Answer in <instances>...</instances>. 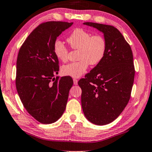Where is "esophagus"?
<instances>
[{"mask_svg": "<svg viewBox=\"0 0 152 152\" xmlns=\"http://www.w3.org/2000/svg\"><path fill=\"white\" fill-rule=\"evenodd\" d=\"M77 82H78V80H76V79H74V80H73V83H74L75 85H77Z\"/></svg>", "mask_w": 152, "mask_h": 152, "instance_id": "obj_1", "label": "esophagus"}]
</instances>
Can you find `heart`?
Returning a JSON list of instances; mask_svg holds the SVG:
<instances>
[{"mask_svg": "<svg viewBox=\"0 0 152 152\" xmlns=\"http://www.w3.org/2000/svg\"><path fill=\"white\" fill-rule=\"evenodd\" d=\"M68 42L72 48L80 50L78 54L80 61L65 65L61 68L63 74L72 77L82 76L89 64H99L105 56L107 50V42L102 35H92L82 28H77L72 31L68 37ZM53 49L57 58L61 61L68 60V50L62 41H55Z\"/></svg>", "mask_w": 152, "mask_h": 152, "instance_id": "b5f03b06", "label": "heart"}]
</instances>
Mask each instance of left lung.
<instances>
[{
    "label": "left lung",
    "mask_w": 152,
    "mask_h": 152,
    "mask_svg": "<svg viewBox=\"0 0 152 152\" xmlns=\"http://www.w3.org/2000/svg\"><path fill=\"white\" fill-rule=\"evenodd\" d=\"M83 24L101 32L107 42L103 59L78 82L84 116L92 124L103 126L117 119L129 101L135 77L133 53L115 27Z\"/></svg>",
    "instance_id": "8db88e82"
}]
</instances>
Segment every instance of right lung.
Wrapping results in <instances>:
<instances>
[{
  "label": "right lung",
  "instance_id": "right-lung-1",
  "mask_svg": "<svg viewBox=\"0 0 152 152\" xmlns=\"http://www.w3.org/2000/svg\"><path fill=\"white\" fill-rule=\"evenodd\" d=\"M73 23L48 21L39 25L19 50L17 60L16 87L21 101L41 124L56 122L66 109L73 81L69 76L54 77L58 61L54 44Z\"/></svg>",
  "mask_w": 152,
  "mask_h": 152
}]
</instances>
